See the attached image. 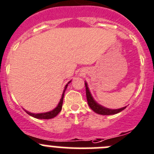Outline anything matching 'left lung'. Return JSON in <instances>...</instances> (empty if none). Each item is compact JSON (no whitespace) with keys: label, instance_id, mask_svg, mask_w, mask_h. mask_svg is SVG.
<instances>
[{"label":"left lung","instance_id":"1","mask_svg":"<svg viewBox=\"0 0 154 154\" xmlns=\"http://www.w3.org/2000/svg\"><path fill=\"white\" fill-rule=\"evenodd\" d=\"M85 86H86V93L88 104H89V106L90 107V108L96 113H98V114L101 115H113L120 113V112H121L122 110H124L126 107H126H121V108L119 109H110L101 105V104L97 103L96 101L94 100L93 97H92V94H91L90 91H89V87H88V84L87 83H86V81H85Z\"/></svg>","mask_w":154,"mask_h":154}]
</instances>
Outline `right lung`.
Segmentation results:
<instances>
[{
  "instance_id": "obj_1",
  "label": "right lung",
  "mask_w": 154,
  "mask_h": 154,
  "mask_svg": "<svg viewBox=\"0 0 154 154\" xmlns=\"http://www.w3.org/2000/svg\"><path fill=\"white\" fill-rule=\"evenodd\" d=\"M71 82V80H70L69 82H68V83L66 84V86H65V89H64V91H63V93H62V98H61L60 99V101L59 102V104H58L57 107H55L53 110H50V111H48V112H45V113H31V112L28 111V110H25V112H26L27 113H28V115H30V116H31V117H34V118H37V119H44V120H48V119H52V118H54L55 117H56L58 115V113H59V112L62 110V104H63V98H64V95H65V90H66L67 87H68V85Z\"/></svg>"
}]
</instances>
